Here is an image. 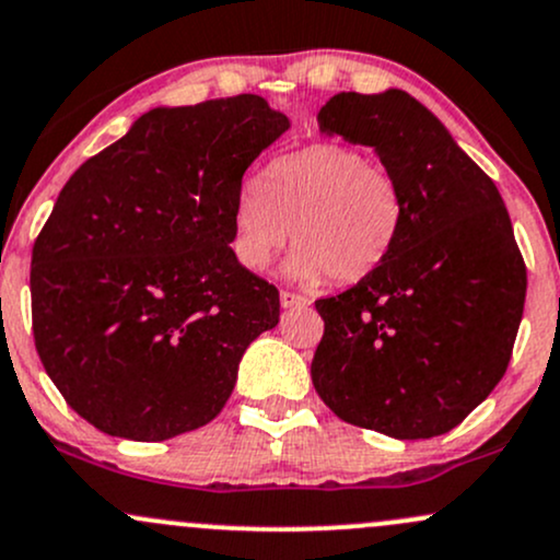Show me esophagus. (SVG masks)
<instances>
[{"label": "esophagus", "mask_w": 560, "mask_h": 560, "mask_svg": "<svg viewBox=\"0 0 560 560\" xmlns=\"http://www.w3.org/2000/svg\"><path fill=\"white\" fill-rule=\"evenodd\" d=\"M279 300H281V308H305V305H311L308 298H303V294L287 292V290L279 292Z\"/></svg>", "instance_id": "34e87169"}]
</instances>
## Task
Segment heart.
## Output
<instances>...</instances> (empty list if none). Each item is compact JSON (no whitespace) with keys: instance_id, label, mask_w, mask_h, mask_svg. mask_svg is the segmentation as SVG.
<instances>
[{"instance_id":"b5f03b06","label":"heart","mask_w":560,"mask_h":560,"mask_svg":"<svg viewBox=\"0 0 560 560\" xmlns=\"http://www.w3.org/2000/svg\"><path fill=\"white\" fill-rule=\"evenodd\" d=\"M401 218V188L383 164L353 145L313 143L238 188L231 249L238 266L260 273L294 242L292 279L353 284L383 266Z\"/></svg>"}]
</instances>
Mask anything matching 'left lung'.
<instances>
[{
  "mask_svg": "<svg viewBox=\"0 0 560 560\" xmlns=\"http://www.w3.org/2000/svg\"><path fill=\"white\" fill-rule=\"evenodd\" d=\"M318 127L374 149L404 218L374 273L316 300L313 388L340 420L390 439L457 428L508 370L526 266L491 177L404 90L340 92Z\"/></svg>",
  "mask_w": 560,
  "mask_h": 560,
  "instance_id": "left-lung-1",
  "label": "left lung"
}]
</instances>
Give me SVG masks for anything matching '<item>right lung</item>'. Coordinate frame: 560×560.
Segmentation results:
<instances>
[{
    "label": "right lung",
    "instance_id": "add662e5",
    "mask_svg": "<svg viewBox=\"0 0 560 560\" xmlns=\"http://www.w3.org/2000/svg\"><path fill=\"white\" fill-rule=\"evenodd\" d=\"M290 119L260 95L153 108L69 177L31 252L42 364L108 435L167 441L220 415L279 290L233 257L244 172Z\"/></svg>",
    "mask_w": 560,
    "mask_h": 560
}]
</instances>
